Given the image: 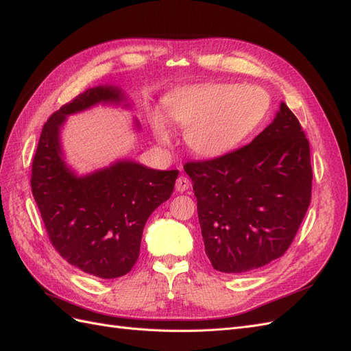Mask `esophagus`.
Instances as JSON below:
<instances>
[{"label":"esophagus","instance_id":"obj_1","mask_svg":"<svg viewBox=\"0 0 351 351\" xmlns=\"http://www.w3.org/2000/svg\"><path fill=\"white\" fill-rule=\"evenodd\" d=\"M189 187H190V180H189L187 177L182 176V177L177 178V182H176V190H177L178 193L186 192V190H187Z\"/></svg>","mask_w":351,"mask_h":351}]
</instances>
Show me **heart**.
<instances>
[{
    "label": "heart",
    "mask_w": 351,
    "mask_h": 351,
    "mask_svg": "<svg viewBox=\"0 0 351 351\" xmlns=\"http://www.w3.org/2000/svg\"><path fill=\"white\" fill-rule=\"evenodd\" d=\"M268 93L258 86L237 83H205L178 90L165 101V112L186 130L190 149L202 156H219L236 147L267 115ZM154 129L159 139H168L161 115Z\"/></svg>",
    "instance_id": "obj_1"
}]
</instances>
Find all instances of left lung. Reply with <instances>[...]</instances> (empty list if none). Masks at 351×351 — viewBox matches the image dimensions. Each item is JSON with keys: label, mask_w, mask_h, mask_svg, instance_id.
I'll list each match as a JSON object with an SVG mask.
<instances>
[{"label": "left lung", "mask_w": 351, "mask_h": 351, "mask_svg": "<svg viewBox=\"0 0 351 351\" xmlns=\"http://www.w3.org/2000/svg\"><path fill=\"white\" fill-rule=\"evenodd\" d=\"M197 217L212 267L258 269L289 250L311 205L309 141L284 102L274 121L236 151L190 161Z\"/></svg>", "instance_id": "8db88e82"}]
</instances>
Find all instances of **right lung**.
Listing matches in <instances>:
<instances>
[{
  "label": "right lung",
  "instance_id": "right-lung-1",
  "mask_svg": "<svg viewBox=\"0 0 351 351\" xmlns=\"http://www.w3.org/2000/svg\"><path fill=\"white\" fill-rule=\"evenodd\" d=\"M123 98L119 88L97 86L62 105L44 124L30 176L52 246L73 267L105 280L130 272L147 218L169 199L178 177V169L158 171L133 161L77 177L62 161L58 133L66 115Z\"/></svg>",
  "mask_w": 351,
  "mask_h": 351
}]
</instances>
